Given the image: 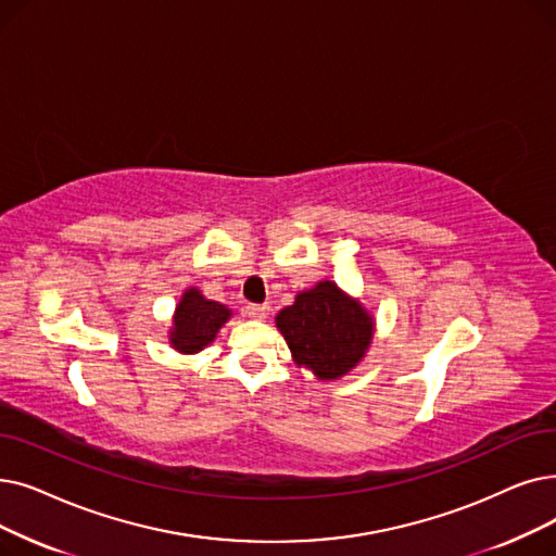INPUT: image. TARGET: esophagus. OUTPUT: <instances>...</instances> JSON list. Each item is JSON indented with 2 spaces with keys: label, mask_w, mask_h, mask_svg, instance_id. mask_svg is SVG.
<instances>
[{
  "label": "esophagus",
  "mask_w": 556,
  "mask_h": 556,
  "mask_svg": "<svg viewBox=\"0 0 556 556\" xmlns=\"http://www.w3.org/2000/svg\"><path fill=\"white\" fill-rule=\"evenodd\" d=\"M245 311H248V316L254 318V320H265V318L270 316V306L268 304H248Z\"/></svg>",
  "instance_id": "obj_1"
}]
</instances>
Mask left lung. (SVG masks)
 Listing matches in <instances>:
<instances>
[{
    "label": "left lung",
    "mask_w": 556,
    "mask_h": 556,
    "mask_svg": "<svg viewBox=\"0 0 556 556\" xmlns=\"http://www.w3.org/2000/svg\"><path fill=\"white\" fill-rule=\"evenodd\" d=\"M277 329L300 368L318 379H338L366 356L375 320L364 304L325 279L277 313Z\"/></svg>",
    "instance_id": "8db88e82"
}]
</instances>
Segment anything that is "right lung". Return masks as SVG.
Returning a JSON list of instances; mask_svg holds the SVG:
<instances>
[{
    "label": "right lung",
    "instance_id": "obj_1",
    "mask_svg": "<svg viewBox=\"0 0 556 556\" xmlns=\"http://www.w3.org/2000/svg\"><path fill=\"white\" fill-rule=\"evenodd\" d=\"M229 318L231 308L206 300L198 288H188L175 308L170 345L181 354H198L215 341V336Z\"/></svg>",
    "mask_w": 556,
    "mask_h": 556
}]
</instances>
